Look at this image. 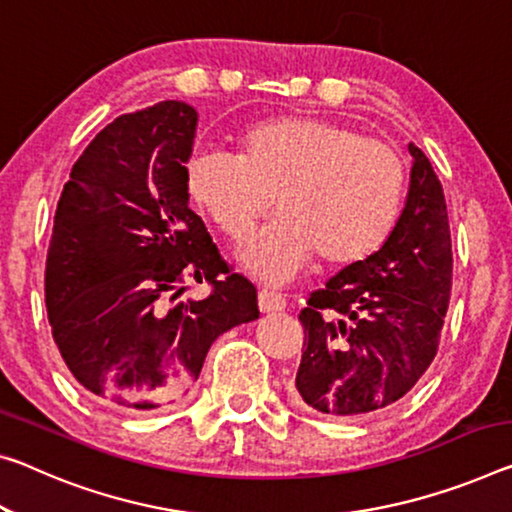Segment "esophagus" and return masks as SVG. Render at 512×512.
Listing matches in <instances>:
<instances>
[{
  "mask_svg": "<svg viewBox=\"0 0 512 512\" xmlns=\"http://www.w3.org/2000/svg\"><path fill=\"white\" fill-rule=\"evenodd\" d=\"M259 310H262L264 314H271V312H282L287 307V300L282 298L280 294H275V291H269V289H262L259 291Z\"/></svg>",
  "mask_w": 512,
  "mask_h": 512,
  "instance_id": "obj_1",
  "label": "esophagus"
}]
</instances>
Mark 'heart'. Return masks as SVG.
Returning a JSON list of instances; mask_svg holds the SVG:
<instances>
[{"instance_id": "obj_1", "label": "heart", "mask_w": 512, "mask_h": 512, "mask_svg": "<svg viewBox=\"0 0 512 512\" xmlns=\"http://www.w3.org/2000/svg\"><path fill=\"white\" fill-rule=\"evenodd\" d=\"M239 154L205 150L186 166L196 205L225 237L246 239L271 207L278 218L241 250V264L287 282L316 255L346 269L376 255L401 216L408 168L387 143L312 116L243 127Z\"/></svg>"}]
</instances>
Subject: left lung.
<instances>
[{"label":"left lung","mask_w":512,"mask_h":512,"mask_svg":"<svg viewBox=\"0 0 512 512\" xmlns=\"http://www.w3.org/2000/svg\"><path fill=\"white\" fill-rule=\"evenodd\" d=\"M410 191L385 246L346 266L298 314L305 351L296 373L300 405L358 419L408 394L440 346L451 298V230L442 184L415 143Z\"/></svg>","instance_id":"1"}]
</instances>
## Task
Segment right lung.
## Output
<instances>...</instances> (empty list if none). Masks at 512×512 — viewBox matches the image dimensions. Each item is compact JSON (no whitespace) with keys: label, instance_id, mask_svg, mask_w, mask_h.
I'll use <instances>...</instances> for the list:
<instances>
[{"label":"right lung","instance_id":"right-lung-1","mask_svg":"<svg viewBox=\"0 0 512 512\" xmlns=\"http://www.w3.org/2000/svg\"><path fill=\"white\" fill-rule=\"evenodd\" d=\"M198 113L177 100L125 113L88 143L56 205L45 264L52 337L77 383L123 410L173 403L209 346L255 321L257 289L230 273L191 212ZM209 281L202 301H177Z\"/></svg>","mask_w":512,"mask_h":512}]
</instances>
